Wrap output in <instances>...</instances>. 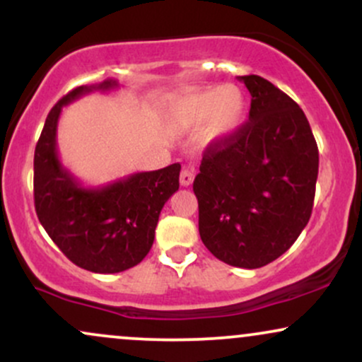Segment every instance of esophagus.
Listing matches in <instances>:
<instances>
[{
    "instance_id": "34e87169",
    "label": "esophagus",
    "mask_w": 362,
    "mask_h": 362,
    "mask_svg": "<svg viewBox=\"0 0 362 362\" xmlns=\"http://www.w3.org/2000/svg\"><path fill=\"white\" fill-rule=\"evenodd\" d=\"M194 182V170L184 168L180 172V184L184 187H189Z\"/></svg>"
}]
</instances>
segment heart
Segmentation results:
<instances>
[{
	"instance_id": "heart-1",
	"label": "heart",
	"mask_w": 362,
	"mask_h": 362,
	"mask_svg": "<svg viewBox=\"0 0 362 362\" xmlns=\"http://www.w3.org/2000/svg\"><path fill=\"white\" fill-rule=\"evenodd\" d=\"M247 119V102L235 86H213L187 95L173 107L172 124L177 129H197L206 124L209 143L233 136Z\"/></svg>"
}]
</instances>
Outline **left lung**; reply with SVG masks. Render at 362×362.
I'll return each mask as SVG.
<instances>
[{"label": "left lung", "instance_id": "obj_1", "mask_svg": "<svg viewBox=\"0 0 362 362\" xmlns=\"http://www.w3.org/2000/svg\"><path fill=\"white\" fill-rule=\"evenodd\" d=\"M238 80L252 95L248 122L206 148L194 194L207 250L259 269L289 250L310 221L318 148L293 98L257 74Z\"/></svg>", "mask_w": 362, "mask_h": 362}]
</instances>
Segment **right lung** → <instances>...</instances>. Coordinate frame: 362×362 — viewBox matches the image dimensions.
Instances as JSON below:
<instances>
[{
  "label": "right lung",
  "instance_id": "right-lung-1",
  "mask_svg": "<svg viewBox=\"0 0 362 362\" xmlns=\"http://www.w3.org/2000/svg\"><path fill=\"white\" fill-rule=\"evenodd\" d=\"M119 88L115 80L78 86L49 112L34 156V201L52 242L78 267L115 274L138 265L151 250L165 202L178 190L180 163L132 173L102 187H83L57 155L62 107L91 91Z\"/></svg>",
  "mask_w": 362,
  "mask_h": 362
}]
</instances>
